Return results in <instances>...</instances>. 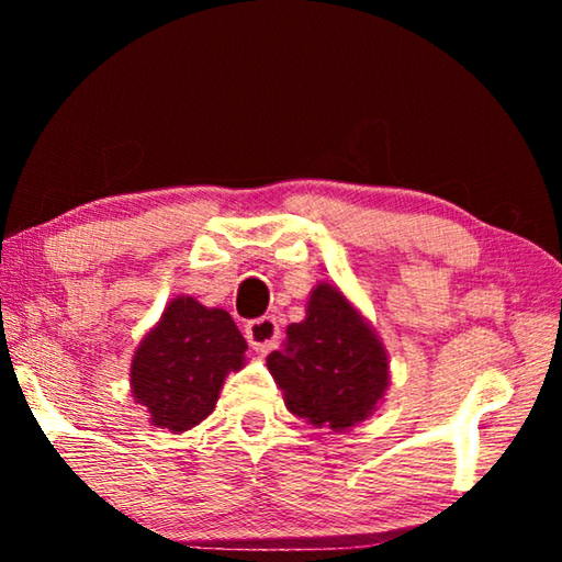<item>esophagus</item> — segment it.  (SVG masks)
<instances>
[{
	"label": "esophagus",
	"mask_w": 562,
	"mask_h": 562,
	"mask_svg": "<svg viewBox=\"0 0 562 562\" xmlns=\"http://www.w3.org/2000/svg\"><path fill=\"white\" fill-rule=\"evenodd\" d=\"M245 337L255 351H270L280 339V325L272 317L252 319L250 325L245 327Z\"/></svg>",
	"instance_id": "34e87169"
}]
</instances>
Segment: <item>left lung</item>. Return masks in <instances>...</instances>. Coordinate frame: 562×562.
I'll list each match as a JSON object with an SVG mask.
<instances>
[{
    "mask_svg": "<svg viewBox=\"0 0 562 562\" xmlns=\"http://www.w3.org/2000/svg\"><path fill=\"white\" fill-rule=\"evenodd\" d=\"M268 369L290 414L331 431H349L372 416L392 379L372 322L331 282L310 292L304 319L288 327Z\"/></svg>",
    "mask_w": 562,
    "mask_h": 562,
    "instance_id": "1",
    "label": "left lung"
}]
</instances>
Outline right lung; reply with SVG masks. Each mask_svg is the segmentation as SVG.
I'll return each mask as SVG.
<instances>
[{"instance_id": "1", "label": "right lung", "mask_w": 562, "mask_h": 562, "mask_svg": "<svg viewBox=\"0 0 562 562\" xmlns=\"http://www.w3.org/2000/svg\"><path fill=\"white\" fill-rule=\"evenodd\" d=\"M245 349L225 310L178 294L133 351L131 394L150 426L190 431L213 414L225 376L245 367Z\"/></svg>"}]
</instances>
